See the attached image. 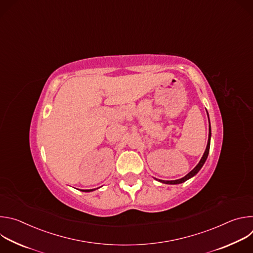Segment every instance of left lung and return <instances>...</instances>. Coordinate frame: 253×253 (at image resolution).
<instances>
[{"mask_svg": "<svg viewBox=\"0 0 253 253\" xmlns=\"http://www.w3.org/2000/svg\"><path fill=\"white\" fill-rule=\"evenodd\" d=\"M207 115H208V113H207ZM210 139H211V127H210V122H209V134H208V141H207V146H206V149H205V152H204V154H203V156H202V158L200 159V161H199V163L187 174V175H185L184 177H182V178H180V179H177V180H160V179H156V180H158L159 182H161V183H165V184H180V183H183V182H185L186 180H188V179H190V178H192L193 176H195L198 172H199V170L202 168V166L204 165V163H205V161H206V159H207V156H208V153H209V148H210Z\"/></svg>", "mask_w": 253, "mask_h": 253, "instance_id": "obj_1", "label": "left lung"}]
</instances>
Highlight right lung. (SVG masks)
I'll list each match as a JSON object with an SVG mask.
<instances>
[{
    "instance_id": "1",
    "label": "right lung",
    "mask_w": 253,
    "mask_h": 253,
    "mask_svg": "<svg viewBox=\"0 0 253 253\" xmlns=\"http://www.w3.org/2000/svg\"><path fill=\"white\" fill-rule=\"evenodd\" d=\"M95 189H86V190H81V191H84V192H91V191H94Z\"/></svg>"
}]
</instances>
